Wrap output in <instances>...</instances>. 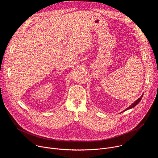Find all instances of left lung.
Segmentation results:
<instances>
[{
	"label": "left lung",
	"mask_w": 158,
	"mask_h": 158,
	"mask_svg": "<svg viewBox=\"0 0 158 158\" xmlns=\"http://www.w3.org/2000/svg\"><path fill=\"white\" fill-rule=\"evenodd\" d=\"M143 95H142V96H141V97H140V98H139L138 100H136V101H135V102H134L132 104H131V106H130L129 107H127V109H125L124 111H126V110H128V109H131V108H133L134 107L136 106V105H137V104H138V103H139V102L141 101V99H142V97H143ZM124 111H123V112H124Z\"/></svg>",
	"instance_id": "left-lung-1"
}]
</instances>
